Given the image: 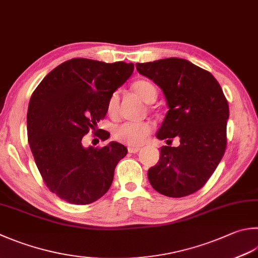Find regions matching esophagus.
I'll list each match as a JSON object with an SVG mask.
<instances>
[{"mask_svg":"<svg viewBox=\"0 0 258 258\" xmlns=\"http://www.w3.org/2000/svg\"><path fill=\"white\" fill-rule=\"evenodd\" d=\"M140 150V148L139 147H134V146H129L128 147V152L129 153H131V154H136V153H138Z\"/></svg>","mask_w":258,"mask_h":258,"instance_id":"34e87169","label":"esophagus"}]
</instances>
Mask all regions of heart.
<instances>
[{
    "label": "heart",
    "instance_id": "heart-1",
    "mask_svg": "<svg viewBox=\"0 0 258 258\" xmlns=\"http://www.w3.org/2000/svg\"><path fill=\"white\" fill-rule=\"evenodd\" d=\"M133 90L145 102H153L157 96V90L152 82L139 80L133 84ZM120 101L119 92H113L108 101V112L114 114L118 111ZM153 124L148 121L144 122H123L113 129V137L118 142L129 146H140L152 134Z\"/></svg>",
    "mask_w": 258,
    "mask_h": 258
}]
</instances>
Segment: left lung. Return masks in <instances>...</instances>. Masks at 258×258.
<instances>
[{"label": "left lung", "instance_id": "1", "mask_svg": "<svg viewBox=\"0 0 258 258\" xmlns=\"http://www.w3.org/2000/svg\"><path fill=\"white\" fill-rule=\"evenodd\" d=\"M140 74L163 90L168 112L156 137L178 147L163 146L148 179L169 198L186 197L200 189L216 171L227 146L229 106L211 73L182 58L136 64Z\"/></svg>", "mask_w": 258, "mask_h": 258}]
</instances>
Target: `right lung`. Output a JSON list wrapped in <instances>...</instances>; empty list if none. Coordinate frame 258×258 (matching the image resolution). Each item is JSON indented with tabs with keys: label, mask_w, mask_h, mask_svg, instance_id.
Returning <instances> with one entry per match:
<instances>
[{
	"label": "right lung",
	"mask_w": 258,
	"mask_h": 258,
	"mask_svg": "<svg viewBox=\"0 0 258 258\" xmlns=\"http://www.w3.org/2000/svg\"><path fill=\"white\" fill-rule=\"evenodd\" d=\"M134 64L73 58L53 69L33 91L27 113L28 143L47 187L73 205H90L108 192L116 164L127 155L118 143L84 148L92 129L108 112L111 94L127 81ZM110 136V135H109Z\"/></svg>",
	"instance_id": "1"
}]
</instances>
